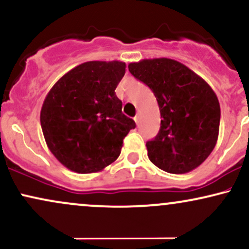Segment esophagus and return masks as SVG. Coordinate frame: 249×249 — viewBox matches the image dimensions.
<instances>
[{
	"label": "esophagus",
	"instance_id": "1",
	"mask_svg": "<svg viewBox=\"0 0 249 249\" xmlns=\"http://www.w3.org/2000/svg\"><path fill=\"white\" fill-rule=\"evenodd\" d=\"M139 118H141V117H139V115H137V116L134 117V118H133V119H134V122H136V124H137V125L139 124Z\"/></svg>",
	"mask_w": 249,
	"mask_h": 249
}]
</instances>
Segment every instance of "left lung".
<instances>
[{"instance_id": "8db88e82", "label": "left lung", "mask_w": 249, "mask_h": 249, "mask_svg": "<svg viewBox=\"0 0 249 249\" xmlns=\"http://www.w3.org/2000/svg\"><path fill=\"white\" fill-rule=\"evenodd\" d=\"M128 71L152 90L160 110V130L146 142L148 159L168 173H187L201 165L219 136L215 92L186 65L170 58L130 63Z\"/></svg>"}]
</instances>
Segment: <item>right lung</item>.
<instances>
[{
	"label": "right lung",
	"instance_id": "add662e5",
	"mask_svg": "<svg viewBox=\"0 0 249 249\" xmlns=\"http://www.w3.org/2000/svg\"><path fill=\"white\" fill-rule=\"evenodd\" d=\"M124 62L91 61L55 83L41 110V126L51 153L77 173L99 172L121 154L123 139L136 127L122 112L116 88Z\"/></svg>",
	"mask_w": 249,
	"mask_h": 249
}]
</instances>
